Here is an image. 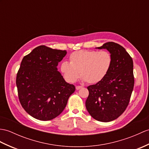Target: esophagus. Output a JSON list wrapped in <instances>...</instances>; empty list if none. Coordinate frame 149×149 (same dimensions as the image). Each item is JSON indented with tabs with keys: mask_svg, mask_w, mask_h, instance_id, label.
I'll list each match as a JSON object with an SVG mask.
<instances>
[{
	"mask_svg": "<svg viewBox=\"0 0 149 149\" xmlns=\"http://www.w3.org/2000/svg\"><path fill=\"white\" fill-rule=\"evenodd\" d=\"M82 87V86H77L75 87V88H76V89H77V90H79V89H81Z\"/></svg>",
	"mask_w": 149,
	"mask_h": 149,
	"instance_id": "esophagus-1",
	"label": "esophagus"
}]
</instances>
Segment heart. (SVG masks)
<instances>
[{
  "mask_svg": "<svg viewBox=\"0 0 149 149\" xmlns=\"http://www.w3.org/2000/svg\"><path fill=\"white\" fill-rule=\"evenodd\" d=\"M70 63L62 62L60 70L65 80L75 82L79 74L83 82L96 84L102 81L109 73L112 64V57L107 51L81 50L72 53Z\"/></svg>",
  "mask_w": 149,
  "mask_h": 149,
  "instance_id": "obj_1",
  "label": "heart"
}]
</instances>
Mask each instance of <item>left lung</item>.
<instances>
[{
    "instance_id": "8db88e82",
    "label": "left lung",
    "mask_w": 149,
    "mask_h": 149,
    "mask_svg": "<svg viewBox=\"0 0 149 149\" xmlns=\"http://www.w3.org/2000/svg\"><path fill=\"white\" fill-rule=\"evenodd\" d=\"M96 49L111 54L112 64L102 81L88 87L86 107L91 116L101 122H110L121 115L128 105L134 87L133 62L120 45L109 42Z\"/></svg>"
}]
</instances>
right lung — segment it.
Here are the masks:
<instances>
[{"instance_id":"right-lung-1","label":"right lung","mask_w":149,"mask_h":149,"mask_svg":"<svg viewBox=\"0 0 149 149\" xmlns=\"http://www.w3.org/2000/svg\"><path fill=\"white\" fill-rule=\"evenodd\" d=\"M67 52L40 46L24 56L16 76L21 105L32 117L49 120L63 111L75 88L65 81L58 64Z\"/></svg>"}]
</instances>
